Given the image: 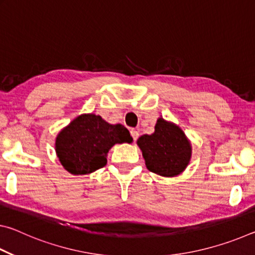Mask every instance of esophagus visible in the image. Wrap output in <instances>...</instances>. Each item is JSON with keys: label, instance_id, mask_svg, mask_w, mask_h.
<instances>
[{"label": "esophagus", "instance_id": "esophagus-1", "mask_svg": "<svg viewBox=\"0 0 255 255\" xmlns=\"http://www.w3.org/2000/svg\"><path fill=\"white\" fill-rule=\"evenodd\" d=\"M130 135L132 137V140L136 141L138 139V136H139V133H138L136 129H130Z\"/></svg>", "mask_w": 255, "mask_h": 255}]
</instances>
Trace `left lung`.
Here are the masks:
<instances>
[{"label": "left lung", "instance_id": "obj_1", "mask_svg": "<svg viewBox=\"0 0 255 255\" xmlns=\"http://www.w3.org/2000/svg\"><path fill=\"white\" fill-rule=\"evenodd\" d=\"M147 169L162 176L181 173L191 157V146L184 132L175 125L159 118L152 135L138 138Z\"/></svg>", "mask_w": 255, "mask_h": 255}]
</instances>
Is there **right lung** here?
Wrapping results in <instances>:
<instances>
[{
	"mask_svg": "<svg viewBox=\"0 0 255 255\" xmlns=\"http://www.w3.org/2000/svg\"><path fill=\"white\" fill-rule=\"evenodd\" d=\"M128 129L110 125L100 116L82 115L56 138V153L72 174H88L107 164V154L115 144L130 143Z\"/></svg>",
	"mask_w": 255,
	"mask_h": 255,
	"instance_id": "1",
	"label": "right lung"
}]
</instances>
